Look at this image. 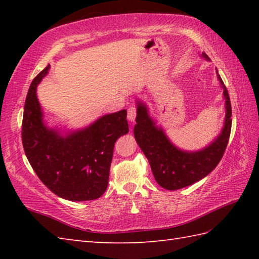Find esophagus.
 Here are the masks:
<instances>
[{"label":"esophagus","instance_id":"1","mask_svg":"<svg viewBox=\"0 0 259 259\" xmlns=\"http://www.w3.org/2000/svg\"><path fill=\"white\" fill-rule=\"evenodd\" d=\"M136 115H137V108L130 107L128 109V120L133 122V121H135V119H136Z\"/></svg>","mask_w":259,"mask_h":259}]
</instances>
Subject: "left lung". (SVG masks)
<instances>
[{
	"label": "left lung",
	"mask_w": 259,
	"mask_h": 259,
	"mask_svg": "<svg viewBox=\"0 0 259 259\" xmlns=\"http://www.w3.org/2000/svg\"><path fill=\"white\" fill-rule=\"evenodd\" d=\"M201 57L209 60L205 52ZM217 75L224 90L226 106L225 123L217 138L199 151H185L176 147L164 131L150 118L146 104L137 101L135 138L150 163L153 177L164 189H181L205 178L216 168L226 150L232 130V106L228 91L218 71Z\"/></svg>",
	"instance_id": "8db88e82"
}]
</instances>
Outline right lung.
<instances>
[{
  "mask_svg": "<svg viewBox=\"0 0 259 259\" xmlns=\"http://www.w3.org/2000/svg\"><path fill=\"white\" fill-rule=\"evenodd\" d=\"M49 69L50 64L33 79L25 99L22 142L26 158L53 194L71 201L98 199L108 187L115 141L129 131L126 110L62 136L46 125L36 97V87Z\"/></svg>",
  "mask_w": 259,
  "mask_h": 259,
  "instance_id": "obj_1",
  "label": "right lung"
}]
</instances>
